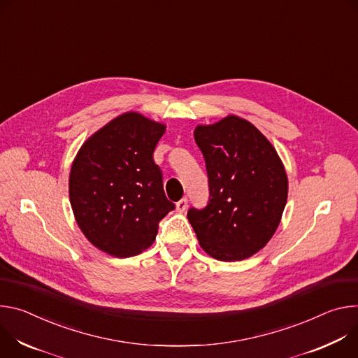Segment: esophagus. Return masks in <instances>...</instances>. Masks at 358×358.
<instances>
[{"mask_svg": "<svg viewBox=\"0 0 358 358\" xmlns=\"http://www.w3.org/2000/svg\"><path fill=\"white\" fill-rule=\"evenodd\" d=\"M186 208H187V199H186V197H183V199H180V201L176 203V210L180 212V213H183V212L186 210Z\"/></svg>", "mask_w": 358, "mask_h": 358, "instance_id": "1", "label": "esophagus"}]
</instances>
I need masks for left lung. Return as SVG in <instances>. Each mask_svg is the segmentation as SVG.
<instances>
[{
  "mask_svg": "<svg viewBox=\"0 0 358 358\" xmlns=\"http://www.w3.org/2000/svg\"><path fill=\"white\" fill-rule=\"evenodd\" d=\"M193 135L206 162L209 202L190 208L187 219L209 256L245 260L279 227L289 192L285 166L267 138L236 115L197 125Z\"/></svg>",
  "mask_w": 358,
  "mask_h": 358,
  "instance_id": "1",
  "label": "left lung"
}]
</instances>
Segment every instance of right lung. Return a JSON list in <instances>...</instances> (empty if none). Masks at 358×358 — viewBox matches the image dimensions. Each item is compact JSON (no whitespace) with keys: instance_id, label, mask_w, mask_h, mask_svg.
Returning a JSON list of instances; mask_svg holds the SVG:
<instances>
[{"instance_id":"1","label":"right lung","mask_w":358,"mask_h":358,"mask_svg":"<svg viewBox=\"0 0 358 358\" xmlns=\"http://www.w3.org/2000/svg\"><path fill=\"white\" fill-rule=\"evenodd\" d=\"M166 127L138 112L116 116L78 150L69 173L75 220L99 250L124 259L156 239L159 222L175 205L153 161Z\"/></svg>"}]
</instances>
